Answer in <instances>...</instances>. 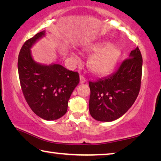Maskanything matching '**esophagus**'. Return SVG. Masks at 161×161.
<instances>
[{"label":"esophagus","instance_id":"34e87169","mask_svg":"<svg viewBox=\"0 0 161 161\" xmlns=\"http://www.w3.org/2000/svg\"><path fill=\"white\" fill-rule=\"evenodd\" d=\"M80 84H84L86 82V79L81 75H80Z\"/></svg>","mask_w":161,"mask_h":161}]
</instances>
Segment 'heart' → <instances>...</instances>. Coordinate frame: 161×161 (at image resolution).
<instances>
[{"label":"heart","instance_id":"b5f03b06","mask_svg":"<svg viewBox=\"0 0 161 161\" xmlns=\"http://www.w3.org/2000/svg\"><path fill=\"white\" fill-rule=\"evenodd\" d=\"M86 54H92L88 59V67L95 75L104 77L110 75L121 56L118 46L108 42L89 43L84 48Z\"/></svg>","mask_w":161,"mask_h":161}]
</instances>
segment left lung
<instances>
[{
	"label": "left lung",
	"instance_id": "obj_1",
	"mask_svg": "<svg viewBox=\"0 0 161 161\" xmlns=\"http://www.w3.org/2000/svg\"><path fill=\"white\" fill-rule=\"evenodd\" d=\"M143 59L137 47L116 72L96 82L89 81V113L97 121L110 122L126 114L139 93Z\"/></svg>",
	"mask_w": 161,
	"mask_h": 161
}]
</instances>
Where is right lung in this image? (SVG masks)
Masks as SVG:
<instances>
[{
    "mask_svg": "<svg viewBox=\"0 0 161 161\" xmlns=\"http://www.w3.org/2000/svg\"><path fill=\"white\" fill-rule=\"evenodd\" d=\"M43 31L24 43L18 56V69L22 91L32 111L47 121L66 114L68 101L80 82L77 72L53 62L45 64L32 58L31 48L45 36Z\"/></svg>",
    "mask_w": 161,
    "mask_h": 161,
    "instance_id": "obj_1",
    "label": "right lung"
}]
</instances>
